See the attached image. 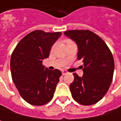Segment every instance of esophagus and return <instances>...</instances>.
Segmentation results:
<instances>
[{
	"mask_svg": "<svg viewBox=\"0 0 121 121\" xmlns=\"http://www.w3.org/2000/svg\"><path fill=\"white\" fill-rule=\"evenodd\" d=\"M62 75H65V74H67V72L65 71V70H62Z\"/></svg>",
	"mask_w": 121,
	"mask_h": 121,
	"instance_id": "34e87169",
	"label": "esophagus"
}]
</instances>
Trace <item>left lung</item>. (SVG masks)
I'll use <instances>...</instances> for the list:
<instances>
[{"instance_id": "left-lung-1", "label": "left lung", "mask_w": 121, "mask_h": 121, "mask_svg": "<svg viewBox=\"0 0 121 121\" xmlns=\"http://www.w3.org/2000/svg\"><path fill=\"white\" fill-rule=\"evenodd\" d=\"M65 35L78 47L77 59L82 60V77L74 73L69 88L73 99L79 104L89 106L99 102L107 93L113 80L114 60L105 42L90 30H69Z\"/></svg>"}]
</instances>
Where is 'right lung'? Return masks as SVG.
Listing matches in <instances>:
<instances>
[{
    "instance_id": "obj_1",
    "label": "right lung",
    "mask_w": 121,
    "mask_h": 121,
    "mask_svg": "<svg viewBox=\"0 0 121 121\" xmlns=\"http://www.w3.org/2000/svg\"><path fill=\"white\" fill-rule=\"evenodd\" d=\"M61 35L35 30L25 36L12 53L13 81L21 97L31 105H44L54 96L62 72L44 69L42 60L49 56L52 46Z\"/></svg>"
}]
</instances>
